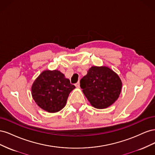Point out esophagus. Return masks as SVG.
<instances>
[{
	"label": "esophagus",
	"instance_id": "34e87169",
	"mask_svg": "<svg viewBox=\"0 0 155 155\" xmlns=\"http://www.w3.org/2000/svg\"><path fill=\"white\" fill-rule=\"evenodd\" d=\"M75 86H76L77 88H79V87H80V83H79V81H78L77 83L75 84Z\"/></svg>",
	"mask_w": 155,
	"mask_h": 155
}]
</instances>
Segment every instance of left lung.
I'll list each match as a JSON object with an SVG mask.
<instances>
[{"label": "left lung", "instance_id": "1", "mask_svg": "<svg viewBox=\"0 0 155 155\" xmlns=\"http://www.w3.org/2000/svg\"><path fill=\"white\" fill-rule=\"evenodd\" d=\"M80 87L92 107L103 109L118 100L122 82L118 75L110 68L93 66L80 80Z\"/></svg>", "mask_w": 155, "mask_h": 155}]
</instances>
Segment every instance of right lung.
<instances>
[{"label":"right lung","mask_w":155,"mask_h":155,"mask_svg":"<svg viewBox=\"0 0 155 155\" xmlns=\"http://www.w3.org/2000/svg\"><path fill=\"white\" fill-rule=\"evenodd\" d=\"M75 88L59 70H46L33 83L31 96L41 109L55 113L66 105L69 94Z\"/></svg>","instance_id":"right-lung-1"}]
</instances>
